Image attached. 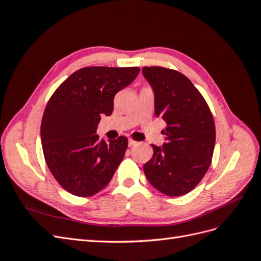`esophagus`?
Instances as JSON below:
<instances>
[{"label": "esophagus", "mask_w": 261, "mask_h": 261, "mask_svg": "<svg viewBox=\"0 0 261 261\" xmlns=\"http://www.w3.org/2000/svg\"><path fill=\"white\" fill-rule=\"evenodd\" d=\"M136 145H137V141L133 140V139H128V147H134V146H136Z\"/></svg>", "instance_id": "obj_1"}]
</instances>
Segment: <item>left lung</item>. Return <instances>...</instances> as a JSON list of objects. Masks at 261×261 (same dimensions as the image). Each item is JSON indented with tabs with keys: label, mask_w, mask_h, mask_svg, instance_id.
<instances>
[{
	"label": "left lung",
	"mask_w": 261,
	"mask_h": 261,
	"mask_svg": "<svg viewBox=\"0 0 261 261\" xmlns=\"http://www.w3.org/2000/svg\"><path fill=\"white\" fill-rule=\"evenodd\" d=\"M154 94V114L167 123L161 147L145 165L148 181L164 195L176 197L194 189L208 171L216 144L210 109L188 78L160 66L144 67Z\"/></svg>",
	"instance_id": "8db88e82"
}]
</instances>
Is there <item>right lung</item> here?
<instances>
[{
    "mask_svg": "<svg viewBox=\"0 0 261 261\" xmlns=\"http://www.w3.org/2000/svg\"><path fill=\"white\" fill-rule=\"evenodd\" d=\"M138 67L93 66L76 70L60 85L44 110L41 143L48 168L68 193L92 196L105 188L127 148V138H100L102 115H111L114 96L130 85Z\"/></svg>",
    "mask_w": 261,
    "mask_h": 261,
    "instance_id": "obj_1",
    "label": "right lung"
}]
</instances>
